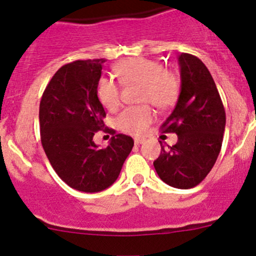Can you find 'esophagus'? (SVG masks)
Instances as JSON below:
<instances>
[{"label": "esophagus", "instance_id": "1", "mask_svg": "<svg viewBox=\"0 0 256 256\" xmlns=\"http://www.w3.org/2000/svg\"><path fill=\"white\" fill-rule=\"evenodd\" d=\"M144 142V138H135V144L136 146H140V144H142Z\"/></svg>", "mask_w": 256, "mask_h": 256}]
</instances>
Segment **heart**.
<instances>
[{"label": "heart", "mask_w": 256, "mask_h": 256, "mask_svg": "<svg viewBox=\"0 0 256 256\" xmlns=\"http://www.w3.org/2000/svg\"><path fill=\"white\" fill-rule=\"evenodd\" d=\"M114 74L122 85L140 82V100L151 102L157 108H168L174 104L180 92V80L172 72L164 69L158 60L147 58H130L121 60L114 66ZM98 99L102 106L112 110L120 104L121 90L116 82L102 78L96 88ZM154 118L148 104L128 106L116 118L122 131L132 135H141Z\"/></svg>", "instance_id": "obj_1"}]
</instances>
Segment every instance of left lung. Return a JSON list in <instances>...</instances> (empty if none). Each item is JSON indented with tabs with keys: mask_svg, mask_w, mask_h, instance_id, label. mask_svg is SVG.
<instances>
[{
	"mask_svg": "<svg viewBox=\"0 0 256 256\" xmlns=\"http://www.w3.org/2000/svg\"><path fill=\"white\" fill-rule=\"evenodd\" d=\"M180 92L174 112L161 126L177 134L174 146H161L154 162L158 177L168 186L188 190L200 184L213 168L220 152L226 110L208 68L188 53L178 56Z\"/></svg>",
	"mask_w": 256,
	"mask_h": 256,
	"instance_id": "left-lung-1",
	"label": "left lung"
}]
</instances>
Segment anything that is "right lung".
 Masks as SVG:
<instances>
[{
	"mask_svg": "<svg viewBox=\"0 0 256 256\" xmlns=\"http://www.w3.org/2000/svg\"><path fill=\"white\" fill-rule=\"evenodd\" d=\"M105 59L68 63L48 82L40 104V141L59 177L76 190L95 193L118 180L134 140L115 135L105 148L92 141L106 116L96 88Z\"/></svg>",
	"mask_w": 256,
	"mask_h": 256,
	"instance_id": "add662e5",
	"label": "right lung"
}]
</instances>
